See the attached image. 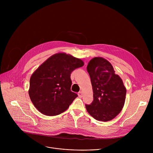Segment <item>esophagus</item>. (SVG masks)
<instances>
[{"instance_id": "esophagus-1", "label": "esophagus", "mask_w": 153, "mask_h": 153, "mask_svg": "<svg viewBox=\"0 0 153 153\" xmlns=\"http://www.w3.org/2000/svg\"><path fill=\"white\" fill-rule=\"evenodd\" d=\"M78 96H79V97H82V91H79V92Z\"/></svg>"}]
</instances>
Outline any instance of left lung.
Here are the masks:
<instances>
[{
    "instance_id": "left-lung-1",
    "label": "left lung",
    "mask_w": 153,
    "mask_h": 153,
    "mask_svg": "<svg viewBox=\"0 0 153 153\" xmlns=\"http://www.w3.org/2000/svg\"><path fill=\"white\" fill-rule=\"evenodd\" d=\"M91 78L94 100L85 105L88 113L95 119L107 122L113 119L123 107L126 90L120 76L115 74L112 65L97 57L87 65Z\"/></svg>"
}]
</instances>
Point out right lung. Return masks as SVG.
Masks as SVG:
<instances>
[{
  "label": "right lung",
  "instance_id": "add662e5",
  "mask_svg": "<svg viewBox=\"0 0 153 153\" xmlns=\"http://www.w3.org/2000/svg\"><path fill=\"white\" fill-rule=\"evenodd\" d=\"M83 65L80 59L60 53L40 65L31 75L28 91L31 100L38 111L53 116L67 110L77 97L71 91V73Z\"/></svg>",
  "mask_w": 153,
  "mask_h": 153
}]
</instances>
